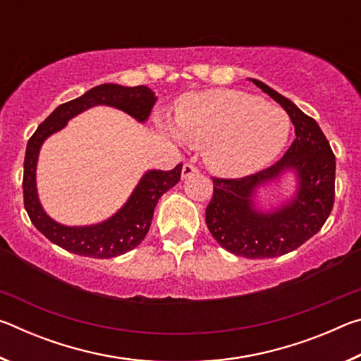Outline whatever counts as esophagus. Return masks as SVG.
Returning <instances> with one entry per match:
<instances>
[{"mask_svg":"<svg viewBox=\"0 0 361 361\" xmlns=\"http://www.w3.org/2000/svg\"><path fill=\"white\" fill-rule=\"evenodd\" d=\"M199 170H197V167H194L192 164H185V166H183V170H181V176L183 178H189V176H192L194 173H197Z\"/></svg>","mask_w":361,"mask_h":361,"instance_id":"obj_1","label":"esophagus"}]
</instances>
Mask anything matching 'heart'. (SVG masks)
I'll return each mask as SVG.
<instances>
[{
  "label": "heart",
  "mask_w": 361,
  "mask_h": 361,
  "mask_svg": "<svg viewBox=\"0 0 361 361\" xmlns=\"http://www.w3.org/2000/svg\"><path fill=\"white\" fill-rule=\"evenodd\" d=\"M176 142L204 149L207 166L224 176H243L272 162L288 142L291 121L282 108L231 89L194 94L176 109L175 126L162 122Z\"/></svg>",
  "instance_id": "b5f03b06"
}]
</instances>
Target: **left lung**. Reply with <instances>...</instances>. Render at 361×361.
<instances>
[{"label": "left lung", "instance_id": "obj_1", "mask_svg": "<svg viewBox=\"0 0 361 361\" xmlns=\"http://www.w3.org/2000/svg\"><path fill=\"white\" fill-rule=\"evenodd\" d=\"M248 81L288 113L296 138L285 156L266 170L239 180L213 178L205 221L213 239L228 252L264 259L293 252L325 224L334 204L336 159L315 119L259 79ZM283 178L293 183L290 195L262 206L257 199L260 189L278 185Z\"/></svg>", "mask_w": 361, "mask_h": 361}]
</instances>
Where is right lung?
I'll return each mask as SVG.
<instances>
[{"instance_id":"right-lung-1","label":"right lung","mask_w":361,"mask_h":361,"mask_svg":"<svg viewBox=\"0 0 361 361\" xmlns=\"http://www.w3.org/2000/svg\"><path fill=\"white\" fill-rule=\"evenodd\" d=\"M156 100L157 97L146 85L127 87L113 82L100 84L78 99L57 106L28 140L23 162V202L35 228L52 243L70 253L99 259L124 255L142 243L149 231L157 200L180 181L183 164L167 172H145L129 199L114 215L100 223L84 226H66L47 215L38 195L36 167L42 143L56 132L62 130L70 119L76 118L85 109L100 105L111 106L143 124L148 121Z\"/></svg>"}]
</instances>
